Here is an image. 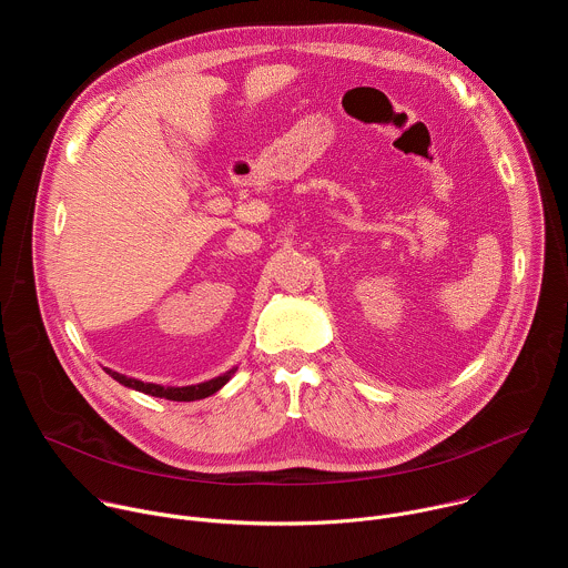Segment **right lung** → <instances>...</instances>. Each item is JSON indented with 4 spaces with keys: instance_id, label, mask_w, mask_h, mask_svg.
Here are the masks:
<instances>
[{
    "instance_id": "1",
    "label": "right lung",
    "mask_w": 568,
    "mask_h": 568,
    "mask_svg": "<svg viewBox=\"0 0 568 568\" xmlns=\"http://www.w3.org/2000/svg\"><path fill=\"white\" fill-rule=\"evenodd\" d=\"M108 375H112L119 384L123 386H130L134 390H141V393H148V395H154V397H166V399H175V402H193V399H202V397H209L213 395L215 390H220L233 375L235 368L226 371L224 375L215 377V379H209V382H202V384H195V386H159V384H148V382H141V379H132V377H125L121 373H114L110 368H105Z\"/></svg>"
}]
</instances>
